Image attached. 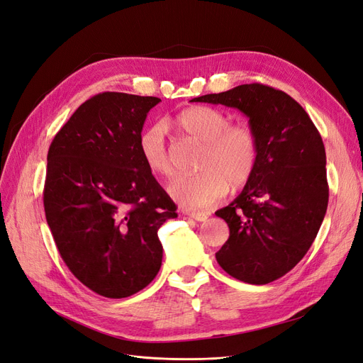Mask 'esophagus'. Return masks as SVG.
<instances>
[{"label":"esophagus","instance_id":"obj_1","mask_svg":"<svg viewBox=\"0 0 363 363\" xmlns=\"http://www.w3.org/2000/svg\"><path fill=\"white\" fill-rule=\"evenodd\" d=\"M186 215L195 219V221H206V219L208 218V213H203V212H188Z\"/></svg>","mask_w":363,"mask_h":363}]
</instances>
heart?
<instances>
[{
  "instance_id": "b5f03b06",
  "label": "heart",
  "mask_w": 363,
  "mask_h": 363,
  "mask_svg": "<svg viewBox=\"0 0 363 363\" xmlns=\"http://www.w3.org/2000/svg\"><path fill=\"white\" fill-rule=\"evenodd\" d=\"M172 125L184 136L203 144L192 177L175 179L168 192L189 211H200L216 204L230 188L238 189L255 174L259 159V139L248 124H230L223 111L208 106L184 108L172 119ZM139 155L150 172L171 177L174 168L167 144V128L155 124L139 136Z\"/></svg>"
}]
</instances>
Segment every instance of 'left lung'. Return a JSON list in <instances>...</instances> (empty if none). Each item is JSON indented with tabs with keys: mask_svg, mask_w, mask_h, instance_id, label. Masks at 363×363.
Instances as JSON below:
<instances>
[{
	"mask_svg": "<svg viewBox=\"0 0 363 363\" xmlns=\"http://www.w3.org/2000/svg\"><path fill=\"white\" fill-rule=\"evenodd\" d=\"M191 101L239 108L259 139L255 174L236 200L215 212L230 236L216 260L250 284L283 277L315 240L328 204L325 148L320 131L292 96L262 83Z\"/></svg>",
	"mask_w": 363,
	"mask_h": 363,
	"instance_id": "obj_1",
	"label": "left lung"
}]
</instances>
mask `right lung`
<instances>
[{"label":"right lung","instance_id":"obj_1","mask_svg":"<svg viewBox=\"0 0 363 363\" xmlns=\"http://www.w3.org/2000/svg\"><path fill=\"white\" fill-rule=\"evenodd\" d=\"M162 100L103 92L84 101L48 150L43 207L63 262L84 286L125 298L157 276L160 225L177 206L139 155L147 113Z\"/></svg>","mask_w":363,"mask_h":363}]
</instances>
